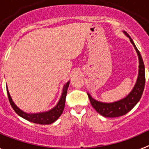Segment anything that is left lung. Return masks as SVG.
<instances>
[{"label": "left lung", "instance_id": "obj_1", "mask_svg": "<svg viewBox=\"0 0 149 149\" xmlns=\"http://www.w3.org/2000/svg\"><path fill=\"white\" fill-rule=\"evenodd\" d=\"M123 33L127 38L130 39L131 44L134 45L137 53L138 59H139V72H138L137 79H136V84L134 85V88L127 96L119 101L111 102V103H106V102L97 101L94 99L89 93H87L90 103L93 107V108L98 112V113L104 117L114 118V117H119L125 115L130 110H132L134 106L139 102L144 90L146 77H145V65L143 58L139 51H138L136 45L134 44L133 39L125 30H123Z\"/></svg>", "mask_w": 149, "mask_h": 149}]
</instances>
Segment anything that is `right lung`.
Instances as JSON below:
<instances>
[{
  "label": "right lung",
  "mask_w": 149,
  "mask_h": 149,
  "mask_svg": "<svg viewBox=\"0 0 149 149\" xmlns=\"http://www.w3.org/2000/svg\"><path fill=\"white\" fill-rule=\"evenodd\" d=\"M69 83H70V81H68L63 86L61 97L59 100L58 103L56 104L54 107H53L48 111L40 112V113H26V112L22 110L20 108H18L12 99L7 87H6V91H7L8 98H9L10 104L13 110H15V112L18 116H20L23 119H26L29 122H33V123L39 124V125H49V124L54 122L63 113L64 107H65V97H66L67 90H68V87L69 86Z\"/></svg>",
  "instance_id": "obj_1"
}]
</instances>
